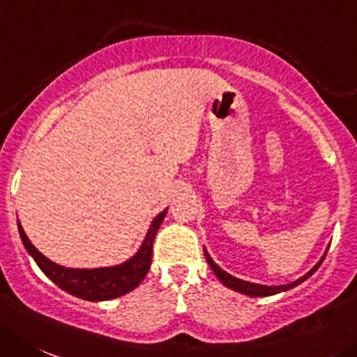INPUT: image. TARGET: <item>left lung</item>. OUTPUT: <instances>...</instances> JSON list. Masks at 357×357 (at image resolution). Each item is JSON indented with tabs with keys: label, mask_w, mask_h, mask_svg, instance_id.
Segmentation results:
<instances>
[{
	"label": "left lung",
	"mask_w": 357,
	"mask_h": 357,
	"mask_svg": "<svg viewBox=\"0 0 357 357\" xmlns=\"http://www.w3.org/2000/svg\"><path fill=\"white\" fill-rule=\"evenodd\" d=\"M326 254H328V252H324V255L321 257V261H319L317 264L314 266V268L310 269L306 275H303L301 278L296 280V282H291V284H285V285H262V284H254V282H246V280H239V278H236V276L229 275L227 271H224V269L220 268V266L216 264L215 261H213L211 255L208 254V250L204 248L206 261H208L209 268L213 269V273L216 275V278H218L220 282L225 285V287L232 289V291H236V292H241V294H245V296H252V298H264V296H275V294H278V292H285V291H289V289L298 287L299 284H303L306 278H310V276L317 271L319 266H321L322 261H324Z\"/></svg>",
	"instance_id": "1"
}]
</instances>
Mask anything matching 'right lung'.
<instances>
[{
	"label": "right lung",
	"mask_w": 357,
	"mask_h": 357,
	"mask_svg": "<svg viewBox=\"0 0 357 357\" xmlns=\"http://www.w3.org/2000/svg\"><path fill=\"white\" fill-rule=\"evenodd\" d=\"M165 215H167V208L153 218L141 246L132 257L126 259L121 264L105 266V268H65L61 264H56L29 241L19 220L17 227L28 254L45 273V276L51 278L59 289L86 301H109V299L128 294L148 275L153 257V239Z\"/></svg>",
	"instance_id": "right-lung-1"
}]
</instances>
